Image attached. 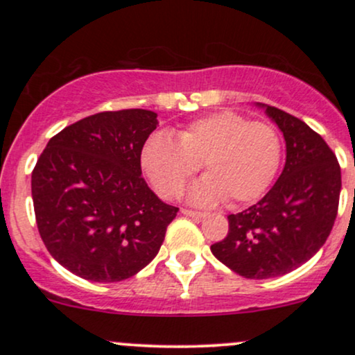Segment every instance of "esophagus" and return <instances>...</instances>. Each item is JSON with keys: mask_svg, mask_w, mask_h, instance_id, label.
Returning a JSON list of instances; mask_svg holds the SVG:
<instances>
[{"mask_svg": "<svg viewBox=\"0 0 355 355\" xmlns=\"http://www.w3.org/2000/svg\"><path fill=\"white\" fill-rule=\"evenodd\" d=\"M182 214L187 215V217H193V218L205 217V211H197V210H190V209H182Z\"/></svg>", "mask_w": 355, "mask_h": 355, "instance_id": "obj_1", "label": "esophagus"}]
</instances>
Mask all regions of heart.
I'll use <instances>...</instances> for the list:
<instances>
[{
    "mask_svg": "<svg viewBox=\"0 0 355 355\" xmlns=\"http://www.w3.org/2000/svg\"><path fill=\"white\" fill-rule=\"evenodd\" d=\"M282 158L275 128L248 121L232 110L197 118L177 132V141L157 133L145 141L140 164L158 195L173 198L200 170L191 198L211 203L225 198L232 205L257 200L274 182Z\"/></svg>",
    "mask_w": 355,
    "mask_h": 355,
    "instance_id": "heart-1",
    "label": "heart"
}]
</instances>
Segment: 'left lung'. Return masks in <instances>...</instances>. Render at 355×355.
I'll use <instances>...</instances> for the list:
<instances>
[{
	"instance_id": "obj_1",
	"label": "left lung",
	"mask_w": 355,
	"mask_h": 355,
	"mask_svg": "<svg viewBox=\"0 0 355 355\" xmlns=\"http://www.w3.org/2000/svg\"><path fill=\"white\" fill-rule=\"evenodd\" d=\"M266 112L287 145L282 173L262 200L229 215V234L210 247L245 279L288 274L315 255L331 235L342 187L336 153L319 133L284 110Z\"/></svg>"
}]
</instances>
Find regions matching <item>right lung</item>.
I'll return each mask as SVG.
<instances>
[{"instance_id": "obj_1", "label": "right lung", "mask_w": 355, "mask_h": 355, "mask_svg": "<svg viewBox=\"0 0 355 355\" xmlns=\"http://www.w3.org/2000/svg\"><path fill=\"white\" fill-rule=\"evenodd\" d=\"M157 113L101 112L48 141L31 173L38 232L53 259L92 282L130 279L155 259L178 209L141 177Z\"/></svg>"}]
</instances>
